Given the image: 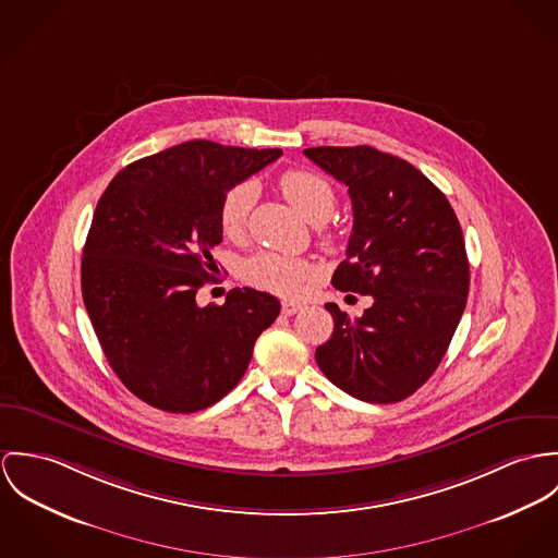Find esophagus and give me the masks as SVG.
<instances>
[{
	"instance_id": "esophagus-1",
	"label": "esophagus",
	"mask_w": 558,
	"mask_h": 558,
	"mask_svg": "<svg viewBox=\"0 0 558 558\" xmlns=\"http://www.w3.org/2000/svg\"><path fill=\"white\" fill-rule=\"evenodd\" d=\"M302 308H304V304H300V302H289V300L282 302V314L284 316H293V314H298Z\"/></svg>"
}]
</instances>
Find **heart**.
<instances>
[{
	"instance_id": "obj_1",
	"label": "heart",
	"mask_w": 558,
	"mask_h": 558,
	"mask_svg": "<svg viewBox=\"0 0 558 558\" xmlns=\"http://www.w3.org/2000/svg\"><path fill=\"white\" fill-rule=\"evenodd\" d=\"M278 184L289 203L310 222H325L336 207V187L316 171L289 169L280 175ZM254 198L256 186L252 182H240L225 192L218 209V222L229 240H238L244 235ZM318 235L327 244L336 238V233L323 225L318 227ZM316 274L318 269L312 260L278 252H258L244 267V278L250 284L278 295L302 293L316 278Z\"/></svg>"
}]
</instances>
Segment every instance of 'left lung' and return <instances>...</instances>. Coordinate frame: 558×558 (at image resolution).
Returning a JSON list of instances; mask_svg holds the SVG:
<instances>
[{
	"instance_id": "left-lung-1",
	"label": "left lung",
	"mask_w": 558,
	"mask_h": 558,
	"mask_svg": "<svg viewBox=\"0 0 558 558\" xmlns=\"http://www.w3.org/2000/svg\"><path fill=\"white\" fill-rule=\"evenodd\" d=\"M304 154L349 187L353 203L347 258L331 284L374 300L360 318L325 304L333 333L316 349V364L357 400L400 402L438 368L466 306L460 222L445 194L398 156L371 145Z\"/></svg>"
}]
</instances>
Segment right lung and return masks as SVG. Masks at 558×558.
<instances>
[{
    "label": "right lung",
    "mask_w": 558,
    "mask_h": 558,
    "mask_svg": "<svg viewBox=\"0 0 558 558\" xmlns=\"http://www.w3.org/2000/svg\"><path fill=\"white\" fill-rule=\"evenodd\" d=\"M280 154L186 141L128 165L100 196L81 260L83 302L109 366L149 407L194 413L225 398L280 314L274 295L248 287L222 306L196 304L218 271L225 192Z\"/></svg>",
    "instance_id": "1"
}]
</instances>
